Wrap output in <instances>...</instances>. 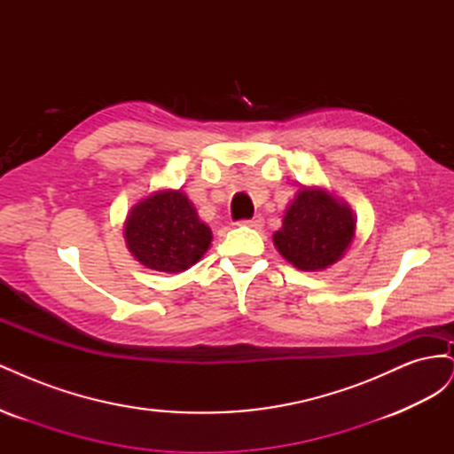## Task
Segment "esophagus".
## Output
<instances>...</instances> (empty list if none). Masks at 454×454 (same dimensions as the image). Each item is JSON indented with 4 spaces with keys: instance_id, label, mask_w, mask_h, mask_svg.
Masks as SVG:
<instances>
[{
    "instance_id": "obj_1",
    "label": "esophagus",
    "mask_w": 454,
    "mask_h": 454,
    "mask_svg": "<svg viewBox=\"0 0 454 454\" xmlns=\"http://www.w3.org/2000/svg\"><path fill=\"white\" fill-rule=\"evenodd\" d=\"M240 223H242V225H248V227H255V229H259L261 225H263V219H261V217L257 215V217H252V219H242Z\"/></svg>"
}]
</instances>
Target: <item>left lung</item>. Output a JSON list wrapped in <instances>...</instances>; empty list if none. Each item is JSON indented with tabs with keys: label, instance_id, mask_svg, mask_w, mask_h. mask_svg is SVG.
<instances>
[{
	"label": "left lung",
	"instance_id": "1",
	"mask_svg": "<svg viewBox=\"0 0 454 454\" xmlns=\"http://www.w3.org/2000/svg\"><path fill=\"white\" fill-rule=\"evenodd\" d=\"M356 222L348 206L322 189L303 187L287 208L282 229L274 232V246L301 270L333 265L354 239Z\"/></svg>",
	"mask_w": 454,
	"mask_h": 454
}]
</instances>
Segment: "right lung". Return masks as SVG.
<instances>
[{"label":"right lung","mask_w":454,"mask_h":454,"mask_svg":"<svg viewBox=\"0 0 454 454\" xmlns=\"http://www.w3.org/2000/svg\"><path fill=\"white\" fill-rule=\"evenodd\" d=\"M134 257L149 269L182 272L208 250L212 232L180 191H160L136 204L125 222Z\"/></svg>","instance_id":"1"}]
</instances>
